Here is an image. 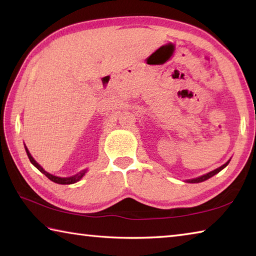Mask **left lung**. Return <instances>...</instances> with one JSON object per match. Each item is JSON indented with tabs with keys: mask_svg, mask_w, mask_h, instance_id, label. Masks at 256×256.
Wrapping results in <instances>:
<instances>
[{
	"mask_svg": "<svg viewBox=\"0 0 256 256\" xmlns=\"http://www.w3.org/2000/svg\"><path fill=\"white\" fill-rule=\"evenodd\" d=\"M229 162H230V160H228V162H227L226 164H224L222 166H220L219 168H216V170H212V172H208V174H206V175H202V176L196 177V178H193V180H188L186 182H188V183H201V182H204V180H209L210 177L214 176L216 174H218V172H219L220 170H222L224 168L226 167L227 164H229Z\"/></svg>",
	"mask_w": 256,
	"mask_h": 256,
	"instance_id": "obj_1",
	"label": "left lung"
}]
</instances>
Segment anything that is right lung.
I'll list each match as a JSON object with an SVG mask.
<instances>
[{"instance_id": "obj_1", "label": "right lung", "mask_w": 256, "mask_h": 256, "mask_svg": "<svg viewBox=\"0 0 256 256\" xmlns=\"http://www.w3.org/2000/svg\"><path fill=\"white\" fill-rule=\"evenodd\" d=\"M24 149H26V152H27V154H28V158H29V160H30V162H32L34 167L37 168L38 170H40V172H42V174H44L47 178L48 180H50L52 182H54V183H58V184H63V185H66V184H73V183H76V182H79L82 177L84 176V174L86 172V170H81L80 172H78V174H76V175H73V176H71V177H58V176H54V175H52V174H50V172H47L44 168H42L40 164H38L36 160H34V158H32V156L30 154V152H29V150L27 149V146H24Z\"/></svg>"}]
</instances>
